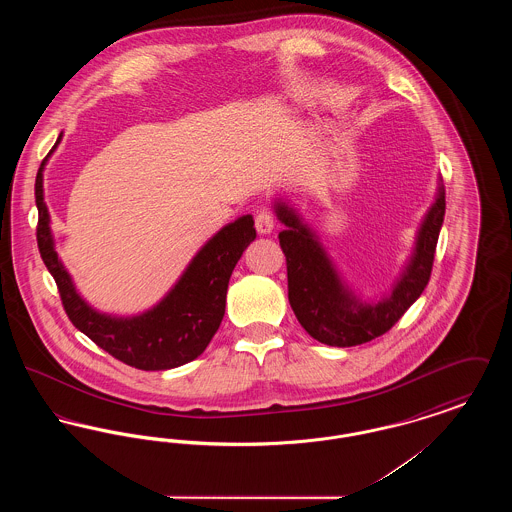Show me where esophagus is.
Masks as SVG:
<instances>
[{"label": "esophagus", "mask_w": 512, "mask_h": 512, "mask_svg": "<svg viewBox=\"0 0 512 512\" xmlns=\"http://www.w3.org/2000/svg\"><path fill=\"white\" fill-rule=\"evenodd\" d=\"M255 228L259 234H270L274 230V217L270 211H261L255 217Z\"/></svg>", "instance_id": "1"}]
</instances>
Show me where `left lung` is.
Here are the masks:
<instances>
[{
    "label": "left lung",
    "mask_w": 512,
    "mask_h": 512,
    "mask_svg": "<svg viewBox=\"0 0 512 512\" xmlns=\"http://www.w3.org/2000/svg\"><path fill=\"white\" fill-rule=\"evenodd\" d=\"M274 211L286 226L278 234L288 265V299L309 336L332 347H353L386 334L424 292L445 217V190L422 220L413 255L393 290L376 303H366L343 282L315 232L284 201Z\"/></svg>",
    "instance_id": "1"
}]
</instances>
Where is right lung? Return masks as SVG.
<instances>
[{"mask_svg":"<svg viewBox=\"0 0 512 512\" xmlns=\"http://www.w3.org/2000/svg\"><path fill=\"white\" fill-rule=\"evenodd\" d=\"M59 142L61 136L53 149ZM46 161L48 157L40 165L34 186L38 207L36 240L44 265L57 284L67 317L82 334L124 365L140 370H169L197 359L219 330L232 270L245 247L257 236L253 217L244 215L220 228L197 251L180 280L155 307L136 317H111L92 309L78 295L71 274L57 257L44 203L42 172Z\"/></svg>","mask_w":512,"mask_h":512,"instance_id":"add662e5","label":"right lung"}]
</instances>
